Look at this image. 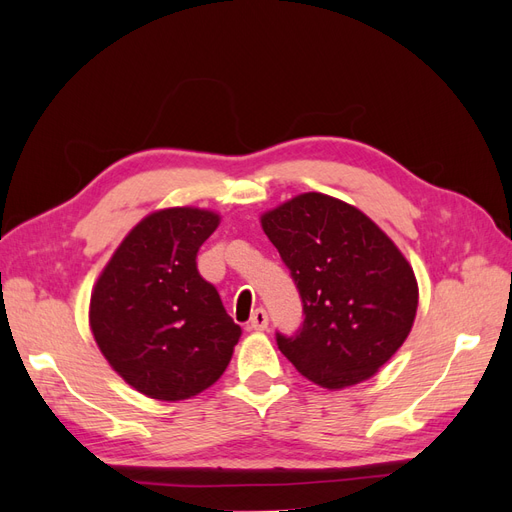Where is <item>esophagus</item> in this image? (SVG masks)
Segmentation results:
<instances>
[{"label": "esophagus", "instance_id": "obj_1", "mask_svg": "<svg viewBox=\"0 0 512 512\" xmlns=\"http://www.w3.org/2000/svg\"><path fill=\"white\" fill-rule=\"evenodd\" d=\"M267 324H269V316H267L265 309L260 307V309H256V312L252 314L250 324H247V329H252V331H265Z\"/></svg>", "mask_w": 512, "mask_h": 512}]
</instances>
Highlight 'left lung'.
<instances>
[{
    "instance_id": "obj_1",
    "label": "left lung",
    "mask_w": 512,
    "mask_h": 512,
    "mask_svg": "<svg viewBox=\"0 0 512 512\" xmlns=\"http://www.w3.org/2000/svg\"><path fill=\"white\" fill-rule=\"evenodd\" d=\"M301 294L297 335L277 348L324 389L371 378L406 342L418 307L410 262L363 211L320 192L260 218Z\"/></svg>"
}]
</instances>
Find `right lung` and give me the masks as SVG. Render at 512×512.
I'll return each instance as SVG.
<instances>
[{"label":"right lung","mask_w":512,"mask_h":512,"mask_svg":"<svg viewBox=\"0 0 512 512\" xmlns=\"http://www.w3.org/2000/svg\"><path fill=\"white\" fill-rule=\"evenodd\" d=\"M220 215L196 207L153 211L121 241L91 292L89 327L104 359L132 389L179 401L218 382L241 327L196 254Z\"/></svg>","instance_id":"1"}]
</instances>
